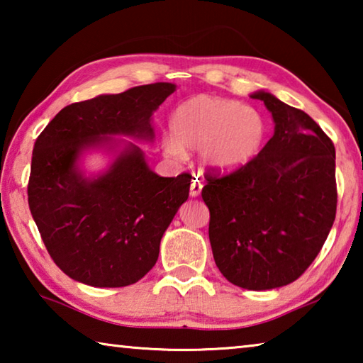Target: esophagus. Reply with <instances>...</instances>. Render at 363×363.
Segmentation results:
<instances>
[{
    "label": "esophagus",
    "instance_id": "obj_1",
    "mask_svg": "<svg viewBox=\"0 0 363 363\" xmlns=\"http://www.w3.org/2000/svg\"><path fill=\"white\" fill-rule=\"evenodd\" d=\"M201 189H203V184L200 182L199 176H196L192 184H190V196H199L201 194Z\"/></svg>",
    "mask_w": 363,
    "mask_h": 363
}]
</instances>
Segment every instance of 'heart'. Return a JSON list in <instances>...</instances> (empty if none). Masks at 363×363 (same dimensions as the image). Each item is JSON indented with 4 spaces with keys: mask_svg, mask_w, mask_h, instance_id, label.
I'll return each mask as SVG.
<instances>
[{
    "mask_svg": "<svg viewBox=\"0 0 363 363\" xmlns=\"http://www.w3.org/2000/svg\"><path fill=\"white\" fill-rule=\"evenodd\" d=\"M171 138L163 145L169 155L203 150V162L218 173H232L253 160L266 136L256 108L237 101L200 94L179 104L169 116Z\"/></svg>",
    "mask_w": 363,
    "mask_h": 363,
    "instance_id": "1",
    "label": "heart"
}]
</instances>
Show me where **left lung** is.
<instances>
[{
    "label": "left lung",
    "mask_w": 363,
    "mask_h": 363,
    "mask_svg": "<svg viewBox=\"0 0 363 363\" xmlns=\"http://www.w3.org/2000/svg\"><path fill=\"white\" fill-rule=\"evenodd\" d=\"M274 136L240 169L206 174L210 243L220 274L245 290H272L306 272L336 216L335 145L304 113L266 91Z\"/></svg>",
    "instance_id": "8db88e82"
}]
</instances>
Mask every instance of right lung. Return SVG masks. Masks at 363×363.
<instances>
[{
	"label": "right lung",
	"mask_w": 363,
	"mask_h": 363,
	"mask_svg": "<svg viewBox=\"0 0 363 363\" xmlns=\"http://www.w3.org/2000/svg\"><path fill=\"white\" fill-rule=\"evenodd\" d=\"M174 91L173 83H153L70 104L36 139L28 206L49 256L70 279L118 288L155 266L192 176H158L138 145L112 136L153 140L152 115ZM121 143L102 175L86 178L79 169L84 150Z\"/></svg>",
	"instance_id": "add662e5"
}]
</instances>
